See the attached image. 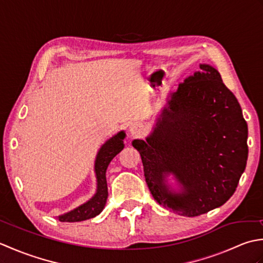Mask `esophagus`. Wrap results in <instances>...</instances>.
<instances>
[{"mask_svg":"<svg viewBox=\"0 0 263 263\" xmlns=\"http://www.w3.org/2000/svg\"><path fill=\"white\" fill-rule=\"evenodd\" d=\"M142 131H143L142 125L140 124V123H138V122L131 123L130 127H128V132H130V135H131L132 137H139V136H141Z\"/></svg>","mask_w":263,"mask_h":263,"instance_id":"1","label":"esophagus"}]
</instances>
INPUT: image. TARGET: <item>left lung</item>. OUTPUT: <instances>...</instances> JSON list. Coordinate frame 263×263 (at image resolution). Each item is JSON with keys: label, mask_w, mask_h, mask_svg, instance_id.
Instances as JSON below:
<instances>
[{"label": "left lung", "mask_w": 263, "mask_h": 263, "mask_svg": "<svg viewBox=\"0 0 263 263\" xmlns=\"http://www.w3.org/2000/svg\"><path fill=\"white\" fill-rule=\"evenodd\" d=\"M248 124L236 97L214 66L200 64L171 92L146 141L133 140L154 199L195 217L224 204L248 160ZM175 177L173 189L166 177Z\"/></svg>", "instance_id": "8db88e82"}]
</instances>
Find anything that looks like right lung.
Wrapping results in <instances>:
<instances>
[{"instance_id":"right-lung-1","label":"right lung","mask_w":263,"mask_h":263,"mask_svg":"<svg viewBox=\"0 0 263 263\" xmlns=\"http://www.w3.org/2000/svg\"><path fill=\"white\" fill-rule=\"evenodd\" d=\"M125 132L120 131L117 135L113 136L106 141L100 149L95 159V174H96L97 180V190L93 197L88 200L87 202L77 206L76 209L66 212L64 215L59 216L60 221H68L76 222L90 219V218L96 217L103 211L106 204V200L108 197V189L107 181H106V171L107 167L115 156L122 152L124 148Z\"/></svg>"}]
</instances>
